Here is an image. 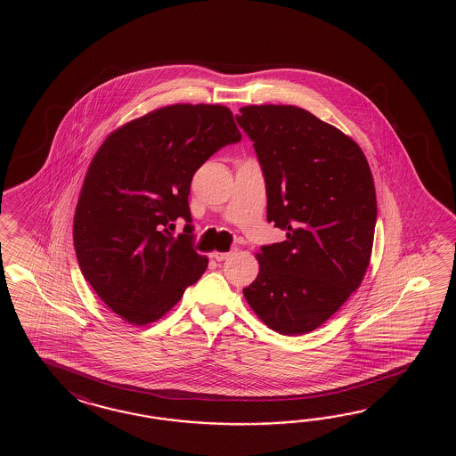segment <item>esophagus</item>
Listing matches in <instances>:
<instances>
[{
  "instance_id": "34e87169",
  "label": "esophagus",
  "mask_w": 456,
  "mask_h": 456,
  "mask_svg": "<svg viewBox=\"0 0 456 456\" xmlns=\"http://www.w3.org/2000/svg\"><path fill=\"white\" fill-rule=\"evenodd\" d=\"M238 251L236 248L234 249H232V251L224 252V251H215L214 254H212V257H214L215 261L222 262L224 261V259H228L230 256H232L234 252Z\"/></svg>"
}]
</instances>
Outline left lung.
Wrapping results in <instances>:
<instances>
[{
    "label": "left lung",
    "mask_w": 456,
    "mask_h": 456,
    "mask_svg": "<svg viewBox=\"0 0 456 456\" xmlns=\"http://www.w3.org/2000/svg\"><path fill=\"white\" fill-rule=\"evenodd\" d=\"M238 124L265 177L267 220L287 240L256 252L244 298L283 336L320 328L369 269L377 194L369 161L349 135L297 106H244Z\"/></svg>",
    "instance_id": "obj_1"
}]
</instances>
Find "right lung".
Masks as SVG:
<instances>
[{
  "label": "right lung",
  "instance_id": "right-lung-1",
  "mask_svg": "<svg viewBox=\"0 0 456 456\" xmlns=\"http://www.w3.org/2000/svg\"><path fill=\"white\" fill-rule=\"evenodd\" d=\"M240 140L228 107L179 102L126 122L99 146L73 242L85 279L122 320L145 326L163 318L207 271L208 257L171 232L177 218L191 222L195 171Z\"/></svg>",
  "mask_w": 456,
  "mask_h": 456
}]
</instances>
